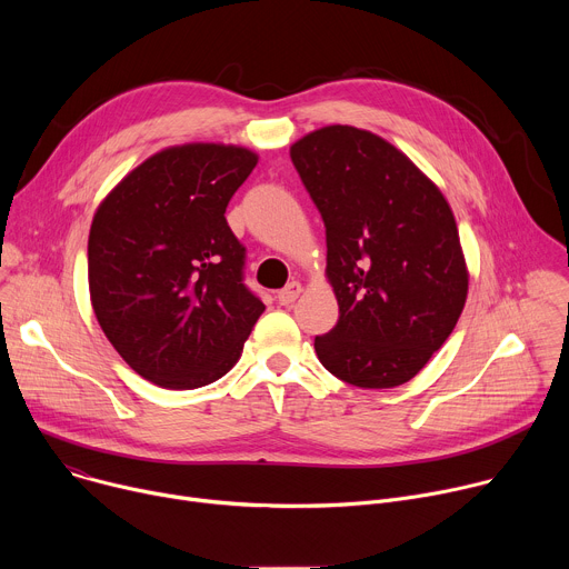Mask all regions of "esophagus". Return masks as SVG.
Masks as SVG:
<instances>
[{"label": "esophagus", "instance_id": "1", "mask_svg": "<svg viewBox=\"0 0 569 569\" xmlns=\"http://www.w3.org/2000/svg\"><path fill=\"white\" fill-rule=\"evenodd\" d=\"M301 283L299 281H290L286 288H281L279 292H277V301L281 303V306H290L299 295H301Z\"/></svg>", "mask_w": 569, "mask_h": 569}]
</instances>
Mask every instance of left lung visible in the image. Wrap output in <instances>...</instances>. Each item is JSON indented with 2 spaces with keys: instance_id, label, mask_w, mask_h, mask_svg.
I'll return each instance as SVG.
<instances>
[{
  "instance_id": "1",
  "label": "left lung",
  "mask_w": 569,
  "mask_h": 569,
  "mask_svg": "<svg viewBox=\"0 0 569 569\" xmlns=\"http://www.w3.org/2000/svg\"><path fill=\"white\" fill-rule=\"evenodd\" d=\"M327 227L336 329L315 338L340 380L389 389L412 380L457 327L468 266L441 189L387 139L323 126L290 146Z\"/></svg>"
}]
</instances>
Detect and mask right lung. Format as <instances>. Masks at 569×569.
Masks as SVG:
<instances>
[{"mask_svg": "<svg viewBox=\"0 0 569 569\" xmlns=\"http://www.w3.org/2000/svg\"><path fill=\"white\" fill-rule=\"evenodd\" d=\"M259 164L233 143L169 146L97 207L90 299L117 353L164 389H196L240 358L266 306L242 286L246 248L224 209Z\"/></svg>", "mask_w": 569, "mask_h": 569, "instance_id": "obj_1", "label": "right lung"}]
</instances>
